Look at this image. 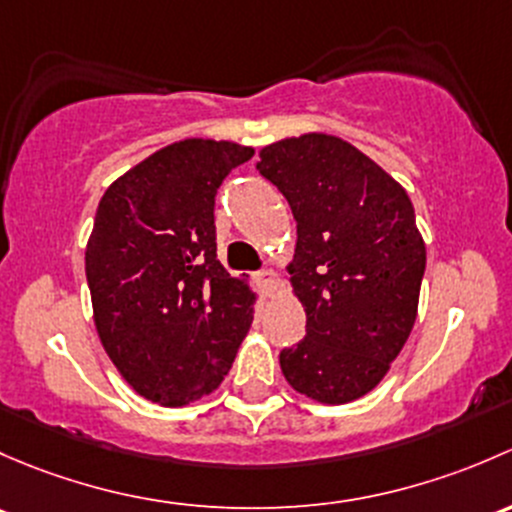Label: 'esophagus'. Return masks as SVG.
I'll return each instance as SVG.
<instances>
[{
  "instance_id": "obj_1",
  "label": "esophagus",
  "mask_w": 512,
  "mask_h": 512,
  "mask_svg": "<svg viewBox=\"0 0 512 512\" xmlns=\"http://www.w3.org/2000/svg\"><path fill=\"white\" fill-rule=\"evenodd\" d=\"M258 286H261L263 295H273L278 288V273L271 271V268H266V271L258 273Z\"/></svg>"
}]
</instances>
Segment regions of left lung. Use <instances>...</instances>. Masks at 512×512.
Wrapping results in <instances>:
<instances>
[{
  "instance_id": "obj_1",
  "label": "left lung",
  "mask_w": 512,
  "mask_h": 512,
  "mask_svg": "<svg viewBox=\"0 0 512 512\" xmlns=\"http://www.w3.org/2000/svg\"><path fill=\"white\" fill-rule=\"evenodd\" d=\"M258 157L298 224L288 281L305 337L281 352L283 377L320 404L355 402L382 382L414 328L426 244L412 199L337 135L283 138Z\"/></svg>"
}]
</instances>
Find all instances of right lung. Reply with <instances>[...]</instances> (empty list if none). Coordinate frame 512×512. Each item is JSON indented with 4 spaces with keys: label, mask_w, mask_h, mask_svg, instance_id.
<instances>
[{
    "label": "right lung",
    "mask_w": 512,
    "mask_h": 512,
    "mask_svg": "<svg viewBox=\"0 0 512 512\" xmlns=\"http://www.w3.org/2000/svg\"><path fill=\"white\" fill-rule=\"evenodd\" d=\"M254 147L187 138L105 189L86 244L93 323L125 382L160 407L207 397L254 323L249 278L217 258L214 194Z\"/></svg>",
    "instance_id": "1"
}]
</instances>
